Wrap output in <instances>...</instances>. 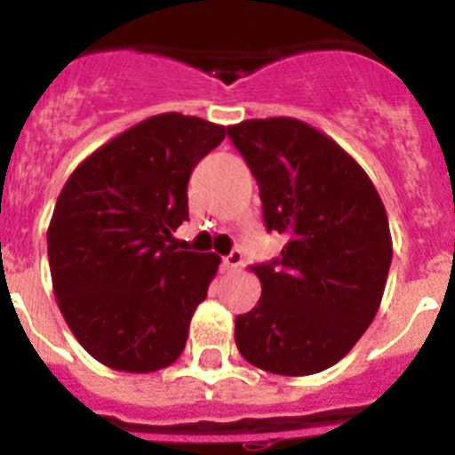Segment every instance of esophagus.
<instances>
[{"label": "esophagus", "mask_w": 455, "mask_h": 455, "mask_svg": "<svg viewBox=\"0 0 455 455\" xmlns=\"http://www.w3.org/2000/svg\"><path fill=\"white\" fill-rule=\"evenodd\" d=\"M243 264V255H241V251H232L230 255L223 257V268L225 271H236V268Z\"/></svg>", "instance_id": "esophagus-1"}]
</instances>
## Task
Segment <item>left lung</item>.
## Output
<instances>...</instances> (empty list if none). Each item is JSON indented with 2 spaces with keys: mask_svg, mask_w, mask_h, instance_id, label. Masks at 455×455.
Returning a JSON list of instances; mask_svg holds the SVG:
<instances>
[{
  "mask_svg": "<svg viewBox=\"0 0 455 455\" xmlns=\"http://www.w3.org/2000/svg\"><path fill=\"white\" fill-rule=\"evenodd\" d=\"M228 136L255 175L267 230L287 236L277 259L251 267L262 296L236 316V348L264 371L319 373L380 307L392 264L385 204L363 166L303 120H243Z\"/></svg>",
  "mask_w": 455,
  "mask_h": 455,
  "instance_id": "8db88e82",
  "label": "left lung"
}]
</instances>
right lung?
I'll use <instances>...</instances> for the list:
<instances>
[{
  "mask_svg": "<svg viewBox=\"0 0 455 455\" xmlns=\"http://www.w3.org/2000/svg\"><path fill=\"white\" fill-rule=\"evenodd\" d=\"M223 139V124L152 116L86 156L59 193L47 228L52 284L98 363L150 373L184 351L220 257L171 241L188 220L191 171Z\"/></svg>",
  "mask_w": 455,
  "mask_h": 455,
  "instance_id": "add662e5",
  "label": "right lung"
}]
</instances>
